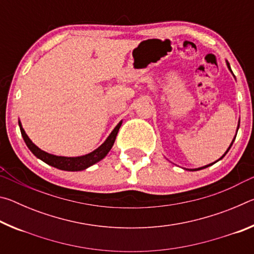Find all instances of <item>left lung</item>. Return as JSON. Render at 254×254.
<instances>
[{
  "label": "left lung",
  "instance_id": "left-lung-1",
  "mask_svg": "<svg viewBox=\"0 0 254 254\" xmlns=\"http://www.w3.org/2000/svg\"><path fill=\"white\" fill-rule=\"evenodd\" d=\"M226 65H227V68H229V69H230V71L232 72V74H233V71H232V69H231V67H230V64L229 63H227L226 62ZM234 76V75H233ZM239 127H240V122H239V126H238V130H239ZM234 140H235V136H234V139H233V141H232V143L230 144V147H229V149H227L226 150V152L224 153V154H223V156L220 158V159H218V160H221V159H223V158H224V156H225V154L227 153V152H229V150L231 149V147H232V144H233V142H234ZM217 160V161H218ZM215 162H216V161H215ZM215 162H213V163H209V165H207V166H204V167H200V168H197V169H190V170H192V171H196V170H200V169H204V168H207V167H209V166H212V165H214V163ZM187 170V169H186ZM189 170V169H188Z\"/></svg>",
  "mask_w": 254,
  "mask_h": 254
}]
</instances>
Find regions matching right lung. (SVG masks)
<instances>
[{"instance_id": "add662e5", "label": "right lung", "mask_w": 254, "mask_h": 254, "mask_svg": "<svg viewBox=\"0 0 254 254\" xmlns=\"http://www.w3.org/2000/svg\"><path fill=\"white\" fill-rule=\"evenodd\" d=\"M121 126H122V121L114 127V130L111 132V134L109 136H107V139L104 141V143L101 144L100 147L94 150L93 152L85 154V156H80V157H62V156H55V154L48 153L44 151V150L38 148L37 145L29 139L27 133H25V131L23 130L22 126H21V122L19 121L21 134H22L24 142L27 144V147L30 149V151H31L37 158H39L40 160L46 162L47 165L55 167V168L57 169L66 170V171L85 170L86 168H88V167L95 165V163L98 161H101L103 158H105L106 154L110 152V150L112 149V147H113L114 141L117 139L118 132L120 130V127H121Z\"/></svg>"}]
</instances>
